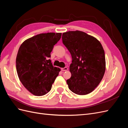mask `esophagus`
<instances>
[{"mask_svg":"<svg viewBox=\"0 0 128 128\" xmlns=\"http://www.w3.org/2000/svg\"><path fill=\"white\" fill-rule=\"evenodd\" d=\"M68 70V68L67 67H64L61 68V70L62 71H67Z\"/></svg>","mask_w":128,"mask_h":128,"instance_id":"esophagus-1","label":"esophagus"}]
</instances>
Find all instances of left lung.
Here are the masks:
<instances>
[{"mask_svg": "<svg viewBox=\"0 0 128 128\" xmlns=\"http://www.w3.org/2000/svg\"><path fill=\"white\" fill-rule=\"evenodd\" d=\"M63 44L70 53L72 76L67 80L69 90L86 95L94 91L102 80L106 70L104 52L100 42L80 31L62 34Z\"/></svg>", "mask_w": 128, "mask_h": 128, "instance_id": "1", "label": "left lung"}]
</instances>
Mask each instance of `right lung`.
<instances>
[{
	"instance_id": "obj_1",
	"label": "right lung",
	"mask_w": 128,
	"mask_h": 128,
	"mask_svg": "<svg viewBox=\"0 0 128 128\" xmlns=\"http://www.w3.org/2000/svg\"><path fill=\"white\" fill-rule=\"evenodd\" d=\"M61 37V33L40 34L22 42L17 54L16 68L21 82L34 96L46 94L60 71L53 67L51 57L54 45Z\"/></svg>"
}]
</instances>
